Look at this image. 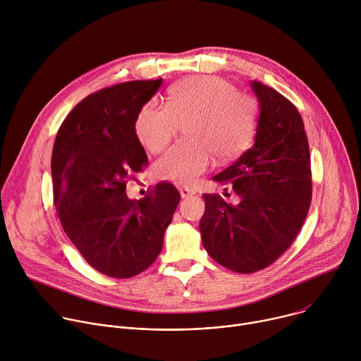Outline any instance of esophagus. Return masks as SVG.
<instances>
[{
    "label": "esophagus",
    "instance_id": "1",
    "mask_svg": "<svg viewBox=\"0 0 361 361\" xmlns=\"http://www.w3.org/2000/svg\"><path fill=\"white\" fill-rule=\"evenodd\" d=\"M194 194H195L194 190H190V188H185V187L180 188V195H181V198H187V197H191V195H194Z\"/></svg>",
    "mask_w": 361,
    "mask_h": 361
}]
</instances>
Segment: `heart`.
<instances>
[{
    "label": "heart",
    "instance_id": "b5f03b06",
    "mask_svg": "<svg viewBox=\"0 0 361 361\" xmlns=\"http://www.w3.org/2000/svg\"><path fill=\"white\" fill-rule=\"evenodd\" d=\"M260 106L230 81L216 75H190L167 91V109L144 106L134 131L144 148L164 151L176 138L178 123H187L190 140L178 144L157 163L160 180L188 187L209 169L213 156L220 163L238 159L259 131Z\"/></svg>",
    "mask_w": 361,
    "mask_h": 361
}]
</instances>
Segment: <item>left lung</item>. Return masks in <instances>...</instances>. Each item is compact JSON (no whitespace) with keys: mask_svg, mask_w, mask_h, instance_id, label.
<instances>
[{"mask_svg":"<svg viewBox=\"0 0 361 361\" xmlns=\"http://www.w3.org/2000/svg\"><path fill=\"white\" fill-rule=\"evenodd\" d=\"M260 118L254 145L214 176L231 184L238 204L202 194L201 241L213 260L235 273L273 264L295 240L312 201L310 149L302 118L274 88L252 81Z\"/></svg>","mask_w":361,"mask_h":361,"instance_id":"1","label":"left lung"}]
</instances>
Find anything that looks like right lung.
<instances>
[{
  "label": "right lung",
  "mask_w": 361,
  "mask_h": 361,
  "mask_svg": "<svg viewBox=\"0 0 361 361\" xmlns=\"http://www.w3.org/2000/svg\"><path fill=\"white\" fill-rule=\"evenodd\" d=\"M161 82L128 81L90 94L56 137L51 176L59 219L85 262L109 277H134L154 263L180 202L169 183L140 200L126 194L128 176L148 164L135 118Z\"/></svg>",
  "instance_id": "1"
}]
</instances>
